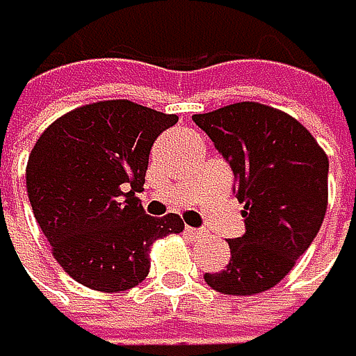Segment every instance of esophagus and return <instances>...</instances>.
<instances>
[{
  "label": "esophagus",
  "mask_w": 356,
  "mask_h": 356,
  "mask_svg": "<svg viewBox=\"0 0 356 356\" xmlns=\"http://www.w3.org/2000/svg\"><path fill=\"white\" fill-rule=\"evenodd\" d=\"M186 234H188V237H193V239H199L204 232L199 230V228H191V226H188V228H186Z\"/></svg>",
  "instance_id": "obj_1"
}]
</instances>
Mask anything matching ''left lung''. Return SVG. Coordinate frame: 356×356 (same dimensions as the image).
Masks as SVG:
<instances>
[{
    "mask_svg": "<svg viewBox=\"0 0 356 356\" xmlns=\"http://www.w3.org/2000/svg\"><path fill=\"white\" fill-rule=\"evenodd\" d=\"M234 172L245 232L228 239L230 264L206 273L223 295H259L292 270L317 237L328 208V154L295 117L239 102L195 115Z\"/></svg>",
    "mask_w": 356,
    "mask_h": 356,
    "instance_id": "obj_1",
    "label": "left lung"
}]
</instances>
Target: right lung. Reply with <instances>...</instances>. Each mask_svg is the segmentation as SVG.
<instances>
[{
	"instance_id": "right-lung-1",
	"label": "right lung",
	"mask_w": 356,
	"mask_h": 356,
	"mask_svg": "<svg viewBox=\"0 0 356 356\" xmlns=\"http://www.w3.org/2000/svg\"><path fill=\"white\" fill-rule=\"evenodd\" d=\"M177 119L108 99L61 115L35 141L28 199L57 264L81 286L99 292L139 286L152 243L184 230L179 215L148 217L137 197L154 139Z\"/></svg>"
}]
</instances>
